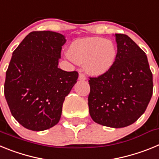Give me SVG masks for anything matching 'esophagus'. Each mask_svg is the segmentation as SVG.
Masks as SVG:
<instances>
[{
	"instance_id": "34e87169",
	"label": "esophagus",
	"mask_w": 159,
	"mask_h": 159,
	"mask_svg": "<svg viewBox=\"0 0 159 159\" xmlns=\"http://www.w3.org/2000/svg\"><path fill=\"white\" fill-rule=\"evenodd\" d=\"M79 80H86V75H84V73H80V75H79Z\"/></svg>"
}]
</instances>
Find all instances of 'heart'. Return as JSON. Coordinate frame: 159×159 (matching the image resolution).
Returning <instances> with one entry per match:
<instances>
[{"instance_id": "b5f03b06", "label": "heart", "mask_w": 159, "mask_h": 159, "mask_svg": "<svg viewBox=\"0 0 159 159\" xmlns=\"http://www.w3.org/2000/svg\"><path fill=\"white\" fill-rule=\"evenodd\" d=\"M74 61L84 64L88 73L95 75L104 74L113 65L117 55L115 43L100 37H90L75 40L68 49Z\"/></svg>"}]
</instances>
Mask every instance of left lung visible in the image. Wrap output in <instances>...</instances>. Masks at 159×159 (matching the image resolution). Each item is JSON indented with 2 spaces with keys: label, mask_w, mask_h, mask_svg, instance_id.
<instances>
[{
  "label": "left lung",
  "mask_w": 159,
  "mask_h": 159,
  "mask_svg": "<svg viewBox=\"0 0 159 159\" xmlns=\"http://www.w3.org/2000/svg\"><path fill=\"white\" fill-rule=\"evenodd\" d=\"M117 55L104 74L89 77L88 107L93 121L127 127L145 112L153 94V75L146 53L125 34H116Z\"/></svg>",
  "instance_id": "left-lung-1"
}]
</instances>
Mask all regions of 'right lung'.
Listing matches in <instances>:
<instances>
[{"instance_id": "right-lung-1", "label": "right lung", "mask_w": 159, "mask_h": 159, "mask_svg": "<svg viewBox=\"0 0 159 159\" xmlns=\"http://www.w3.org/2000/svg\"><path fill=\"white\" fill-rule=\"evenodd\" d=\"M65 42L58 32L35 31L12 52L5 96L12 116L29 130L40 131L57 124L65 97L76 83V71L58 67Z\"/></svg>"}]
</instances>
